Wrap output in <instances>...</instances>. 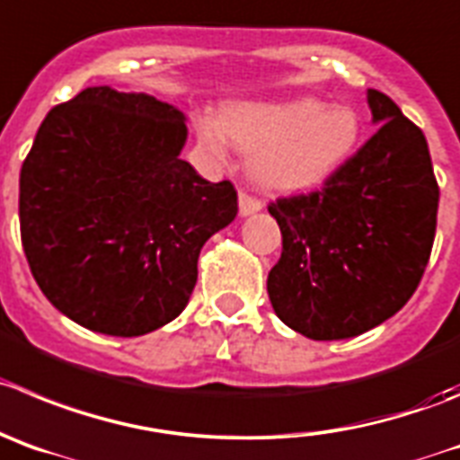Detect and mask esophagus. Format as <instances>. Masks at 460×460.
Returning a JSON list of instances; mask_svg holds the SVG:
<instances>
[{
	"mask_svg": "<svg viewBox=\"0 0 460 460\" xmlns=\"http://www.w3.org/2000/svg\"><path fill=\"white\" fill-rule=\"evenodd\" d=\"M238 204H240V216H252V213L261 210V206H263L254 195H250V192H244V190H240Z\"/></svg>",
	"mask_w": 460,
	"mask_h": 460,
	"instance_id": "esophagus-1",
	"label": "esophagus"
}]
</instances>
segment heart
I'll use <instances>...</instances> for the list:
<instances>
[{
  "label": "heart",
  "instance_id": "b5f03b06",
  "mask_svg": "<svg viewBox=\"0 0 460 460\" xmlns=\"http://www.w3.org/2000/svg\"><path fill=\"white\" fill-rule=\"evenodd\" d=\"M358 113L347 104H324L315 97L254 102L222 111L220 122L206 118L199 136L213 152L226 138L252 152V177L268 190H304L329 179L358 145Z\"/></svg>",
  "mask_w": 460,
  "mask_h": 460
}]
</instances>
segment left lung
I'll return each instance as SVG.
<instances>
[{"mask_svg": "<svg viewBox=\"0 0 460 460\" xmlns=\"http://www.w3.org/2000/svg\"><path fill=\"white\" fill-rule=\"evenodd\" d=\"M379 124L320 190L270 201L283 250L268 274L274 313L313 341L393 317L418 288L436 235L438 181L422 128L367 90Z\"/></svg>", "mask_w": 460, "mask_h": 460, "instance_id": "left-lung-1", "label": "left lung"}]
</instances>
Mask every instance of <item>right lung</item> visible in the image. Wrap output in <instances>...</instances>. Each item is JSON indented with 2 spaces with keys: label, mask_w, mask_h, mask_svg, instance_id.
<instances>
[{
  "label": "right lung",
  "mask_w": 460,
  "mask_h": 460,
  "mask_svg": "<svg viewBox=\"0 0 460 460\" xmlns=\"http://www.w3.org/2000/svg\"><path fill=\"white\" fill-rule=\"evenodd\" d=\"M183 113L145 93L81 90L47 113L20 172L33 279L63 315L133 338L172 322L206 240L238 213L231 181L179 158Z\"/></svg>",
  "instance_id": "obj_1"
}]
</instances>
